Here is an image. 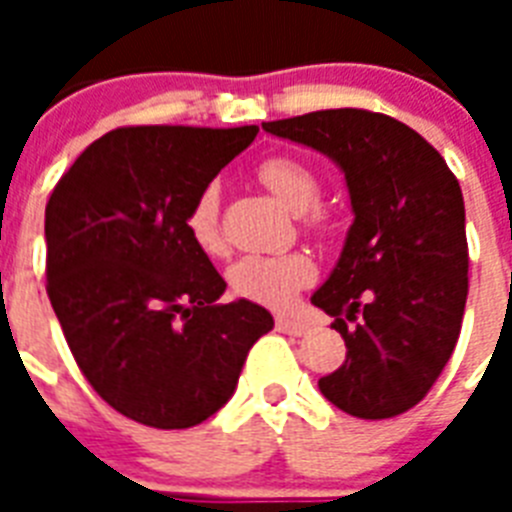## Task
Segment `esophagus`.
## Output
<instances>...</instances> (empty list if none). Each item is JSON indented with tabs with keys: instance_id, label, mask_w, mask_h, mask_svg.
Masks as SVG:
<instances>
[{
	"instance_id": "1",
	"label": "esophagus",
	"mask_w": 512,
	"mask_h": 512,
	"mask_svg": "<svg viewBox=\"0 0 512 512\" xmlns=\"http://www.w3.org/2000/svg\"><path fill=\"white\" fill-rule=\"evenodd\" d=\"M276 329H279V332H287V335H295V337H303L311 332V327H308L305 321L289 319V316H279V319H276Z\"/></svg>"
}]
</instances>
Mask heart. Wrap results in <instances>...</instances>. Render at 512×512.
<instances>
[{
    "label": "heart",
    "mask_w": 512,
    "mask_h": 512,
    "mask_svg": "<svg viewBox=\"0 0 512 512\" xmlns=\"http://www.w3.org/2000/svg\"><path fill=\"white\" fill-rule=\"evenodd\" d=\"M257 180L295 212H303L305 228L316 233L329 231L332 217L316 207L321 196V177L313 167L295 156H271L257 164ZM185 233L201 255L220 257L228 249L220 223V188L204 185L185 212ZM316 279V265L305 252L284 255H244L228 268V284L233 295L268 308H287L305 287Z\"/></svg>",
    "instance_id": "obj_1"
}]
</instances>
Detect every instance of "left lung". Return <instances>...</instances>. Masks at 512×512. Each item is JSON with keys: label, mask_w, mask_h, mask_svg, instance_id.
Here are the masks:
<instances>
[{"label": "left lung", "mask_w": 512, "mask_h": 512, "mask_svg": "<svg viewBox=\"0 0 512 512\" xmlns=\"http://www.w3.org/2000/svg\"><path fill=\"white\" fill-rule=\"evenodd\" d=\"M263 130L335 159L356 215L335 271L311 297L335 316L348 348L345 364L319 380L321 393L361 420L409 412L452 358L468 300L457 177L420 132L364 108L311 111Z\"/></svg>", "instance_id": "1"}]
</instances>
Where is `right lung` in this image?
<instances>
[{
	"label": "right lung",
	"instance_id": "add662e5",
	"mask_svg": "<svg viewBox=\"0 0 512 512\" xmlns=\"http://www.w3.org/2000/svg\"><path fill=\"white\" fill-rule=\"evenodd\" d=\"M257 127H119L58 180L44 209L47 295L76 366L116 412L193 428L233 396L273 316L217 303L223 276L185 233L196 193Z\"/></svg>",
	"mask_w": 512,
	"mask_h": 512
}]
</instances>
